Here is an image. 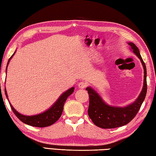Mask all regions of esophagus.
I'll use <instances>...</instances> for the list:
<instances>
[{"label": "esophagus", "instance_id": "obj_1", "mask_svg": "<svg viewBox=\"0 0 156 156\" xmlns=\"http://www.w3.org/2000/svg\"><path fill=\"white\" fill-rule=\"evenodd\" d=\"M87 85H88V84H87V83L85 82V81H81V82L79 83L78 86L79 88L81 89H84L85 88H86Z\"/></svg>", "mask_w": 156, "mask_h": 156}]
</instances>
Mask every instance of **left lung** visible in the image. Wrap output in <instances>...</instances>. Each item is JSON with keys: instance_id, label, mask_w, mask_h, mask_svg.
Returning a JSON list of instances; mask_svg holds the SVG:
<instances>
[{"instance_id": "1", "label": "left lung", "mask_w": 156, "mask_h": 156, "mask_svg": "<svg viewBox=\"0 0 156 156\" xmlns=\"http://www.w3.org/2000/svg\"><path fill=\"white\" fill-rule=\"evenodd\" d=\"M128 44L140 59L144 68V85L138 99L126 107H114L106 104L91 87L86 88L89 94L88 116L95 125L103 129H112L129 123L137 114L145 99L147 90L146 66L137 46L132 42H128Z\"/></svg>"}]
</instances>
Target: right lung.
<instances>
[{
  "label": "right lung",
  "instance_id": "obj_1",
  "mask_svg": "<svg viewBox=\"0 0 156 156\" xmlns=\"http://www.w3.org/2000/svg\"><path fill=\"white\" fill-rule=\"evenodd\" d=\"M14 53H13L12 55V57L9 59V61L7 62V68L8 64H9L10 59H12V57H13V55H14ZM6 71H7V68H6ZM74 90H75V88L73 87V88H70L69 90H68L67 91L64 92V93H63L61 96L59 97V99H57V101L48 110H46L44 112L41 113L40 114H37V115L25 116V115H23V114H21L19 112H18L13 108V107L12 105V104H11L10 102L9 103L10 104L11 108H12V110L13 111V112L14 113L15 115L17 116L22 122H24V123L31 125V126H34V127H45L50 126V125L54 124L55 122L57 120L60 118V116H61L62 114L63 109H64V105L65 103V101H66L67 98L74 92ZM5 93L8 99V96L7 94L6 89H5ZM8 101H9V99H8Z\"/></svg>",
  "mask_w": 156,
  "mask_h": 156
}]
</instances>
